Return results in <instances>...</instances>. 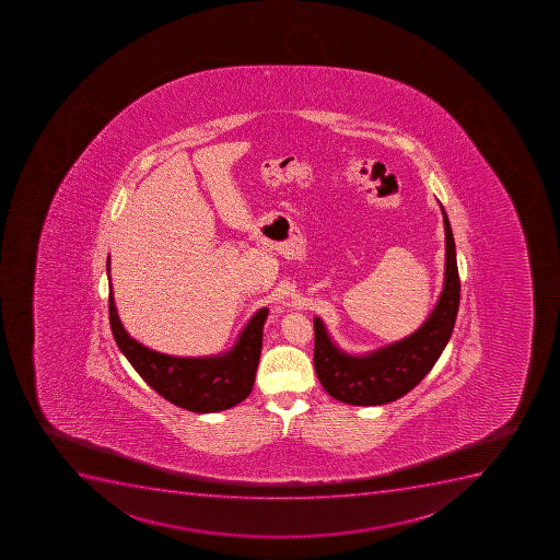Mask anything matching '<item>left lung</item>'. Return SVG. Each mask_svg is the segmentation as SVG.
<instances>
[{
    "instance_id": "left-lung-1",
    "label": "left lung",
    "mask_w": 560,
    "mask_h": 560,
    "mask_svg": "<svg viewBox=\"0 0 560 560\" xmlns=\"http://www.w3.org/2000/svg\"><path fill=\"white\" fill-rule=\"evenodd\" d=\"M441 213L446 244L443 291L416 332L366 354H349L336 346L322 318H314V369L325 390L338 401L358 407L396 401L410 393L440 360L454 330L460 299L454 235L443 206Z\"/></svg>"
}]
</instances>
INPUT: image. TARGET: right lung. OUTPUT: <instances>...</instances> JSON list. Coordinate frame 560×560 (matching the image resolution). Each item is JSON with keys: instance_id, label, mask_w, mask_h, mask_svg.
Listing matches in <instances>:
<instances>
[{"instance_id": "add662e5", "label": "right lung", "mask_w": 560, "mask_h": 560, "mask_svg": "<svg viewBox=\"0 0 560 560\" xmlns=\"http://www.w3.org/2000/svg\"><path fill=\"white\" fill-rule=\"evenodd\" d=\"M106 272L110 282V257L106 260ZM108 311L112 335L120 352L139 376L173 405L189 412H220L235 407L252 394L260 360L266 307L253 314L230 350L197 358L163 354L133 340L120 324L112 282Z\"/></svg>"}]
</instances>
